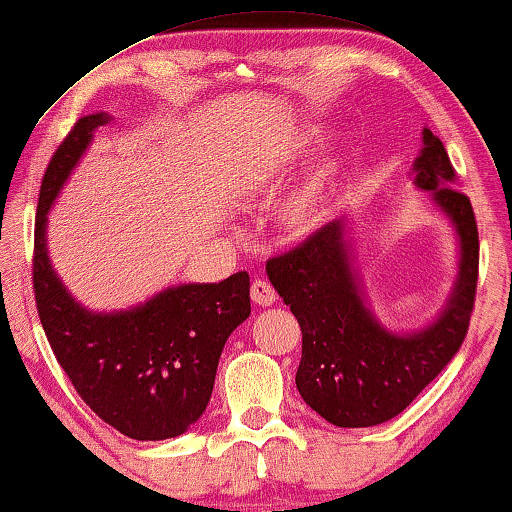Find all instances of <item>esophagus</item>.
<instances>
[{
    "mask_svg": "<svg viewBox=\"0 0 512 512\" xmlns=\"http://www.w3.org/2000/svg\"><path fill=\"white\" fill-rule=\"evenodd\" d=\"M274 300H277V293H274V288L270 283L263 281V279H256L251 283V302L256 306H272Z\"/></svg>",
    "mask_w": 512,
    "mask_h": 512,
    "instance_id": "obj_1",
    "label": "esophagus"
}]
</instances>
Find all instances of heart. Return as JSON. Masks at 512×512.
Masks as SVG:
<instances>
[{
  "label": "heart",
  "mask_w": 512,
  "mask_h": 512,
  "mask_svg": "<svg viewBox=\"0 0 512 512\" xmlns=\"http://www.w3.org/2000/svg\"><path fill=\"white\" fill-rule=\"evenodd\" d=\"M318 144V130L306 128L295 137L293 160H302ZM343 185V155H327L316 169L295 185L274 208V224L288 242H302L316 235L338 206Z\"/></svg>",
  "instance_id": "obj_1"
}]
</instances>
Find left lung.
I'll return each instance as SVG.
<instances>
[{"label":"left lung","instance_id":"obj_1","mask_svg":"<svg viewBox=\"0 0 512 512\" xmlns=\"http://www.w3.org/2000/svg\"><path fill=\"white\" fill-rule=\"evenodd\" d=\"M421 141L412 185L430 194L458 240V270L435 318L410 332L380 322L359 270L355 222L345 217L265 267L302 327L297 391L338 428H368L398 416L465 341L478 279L476 219L467 196L453 185L442 141L428 128Z\"/></svg>","mask_w":512,"mask_h":512}]
</instances>
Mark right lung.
Segmentation results:
<instances>
[{
    "label": "right lung",
    "instance_id": "right-lung-1",
    "mask_svg": "<svg viewBox=\"0 0 512 512\" xmlns=\"http://www.w3.org/2000/svg\"><path fill=\"white\" fill-rule=\"evenodd\" d=\"M107 112L86 114L47 164L34 231V293L54 357L86 405L121 435L160 442L206 412L226 338L249 318V274L176 283L119 311H93L66 288L47 251V215Z\"/></svg>",
    "mask_w": 512,
    "mask_h": 512
}]
</instances>
